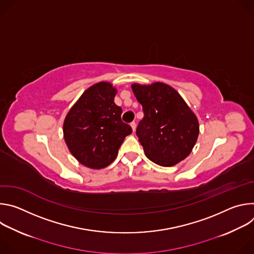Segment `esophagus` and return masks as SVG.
Here are the masks:
<instances>
[{"mask_svg":"<svg viewBox=\"0 0 254 254\" xmlns=\"http://www.w3.org/2000/svg\"><path fill=\"white\" fill-rule=\"evenodd\" d=\"M130 127H131V128H132V131H134V130H135V127H136V124H135L134 122H132V123H130Z\"/></svg>","mask_w":254,"mask_h":254,"instance_id":"esophagus-1","label":"esophagus"}]
</instances>
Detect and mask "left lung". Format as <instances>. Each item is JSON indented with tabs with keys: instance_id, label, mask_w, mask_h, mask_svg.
<instances>
[{
	"instance_id": "1",
	"label": "left lung",
	"mask_w": 254,
	"mask_h": 254,
	"mask_svg": "<svg viewBox=\"0 0 254 254\" xmlns=\"http://www.w3.org/2000/svg\"><path fill=\"white\" fill-rule=\"evenodd\" d=\"M131 88L142 106L136 135L148 159L163 167L186 159L197 141L199 123L184 99L161 82Z\"/></svg>"
}]
</instances>
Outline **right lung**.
I'll use <instances>...</instances> for the list:
<instances>
[{
	"label": "right lung",
	"instance_id": "obj_1",
	"mask_svg": "<svg viewBox=\"0 0 254 254\" xmlns=\"http://www.w3.org/2000/svg\"><path fill=\"white\" fill-rule=\"evenodd\" d=\"M117 89L99 82L83 92L71 107L63 125L70 153L82 165L102 169L118 156L125 137L132 132L122 121L123 110L115 103Z\"/></svg>",
	"mask_w": 254,
	"mask_h": 254
}]
</instances>
